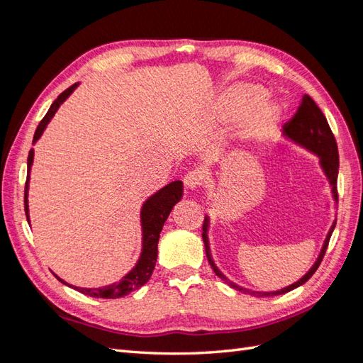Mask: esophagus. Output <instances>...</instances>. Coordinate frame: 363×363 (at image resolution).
<instances>
[{"label": "esophagus", "mask_w": 363, "mask_h": 363, "mask_svg": "<svg viewBox=\"0 0 363 363\" xmlns=\"http://www.w3.org/2000/svg\"><path fill=\"white\" fill-rule=\"evenodd\" d=\"M183 182H184L186 189H189V191H196V189H199L200 186H201L203 177H201V174H200V172L191 171V172H188V174L184 175Z\"/></svg>", "instance_id": "esophagus-1"}]
</instances>
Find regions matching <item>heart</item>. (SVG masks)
I'll use <instances>...</instances> for the list:
<instances>
[{
	"instance_id": "heart-1",
	"label": "heart",
	"mask_w": 363,
	"mask_h": 363,
	"mask_svg": "<svg viewBox=\"0 0 363 363\" xmlns=\"http://www.w3.org/2000/svg\"><path fill=\"white\" fill-rule=\"evenodd\" d=\"M262 91L251 84H238L230 87L219 98L213 112L218 125H230L242 118L239 128V139L244 142L257 140L268 135L277 123L279 108L272 103L259 101Z\"/></svg>"
}]
</instances>
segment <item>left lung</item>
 Segmentation results:
<instances>
[{
  "label": "left lung",
  "instance_id": "1",
  "mask_svg": "<svg viewBox=\"0 0 363 363\" xmlns=\"http://www.w3.org/2000/svg\"><path fill=\"white\" fill-rule=\"evenodd\" d=\"M283 135L286 136L288 139L294 140L295 144H298L304 148H307L309 151H312L313 155H316L320 157V163L323 167V171L325 174V177L330 182L332 186V194L333 199L337 203V169H339V156H337V145H336V139L332 133L330 125H328L327 119L324 116V113L321 112V108L316 106V103L312 100L309 95H303L300 107L296 108L295 115L292 116V119H289L286 124L283 125ZM336 223H333L330 232L327 233V238L324 240V245L321 248L320 256H318L316 262L313 263V267L307 271L303 279H300L298 281H295L292 284H289L288 288H283L280 291H274V292H259V291H251L242 286H238L236 283L230 281L224 277V274L219 271L215 265V262L212 259L211 255V247H208V238H207V228H208V218H204V224H203V240H204V248H206V256L208 263H211L212 269L215 271L216 276L219 279H223L224 281L228 283V286H232L236 291H240L244 294L252 295V296H274V295H281L286 294L295 288L301 286L307 280H309L315 271L320 267V263L323 262V257L325 255V250L328 247V240L332 238V233L335 230Z\"/></svg>",
  "mask_w": 363,
  "mask_h": 363
}]
</instances>
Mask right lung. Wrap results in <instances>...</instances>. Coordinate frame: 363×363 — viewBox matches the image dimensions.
Masks as SVG:
<instances>
[{
  "label": "right lung",
  "mask_w": 363,
  "mask_h": 363,
  "mask_svg": "<svg viewBox=\"0 0 363 363\" xmlns=\"http://www.w3.org/2000/svg\"><path fill=\"white\" fill-rule=\"evenodd\" d=\"M79 84H72L69 86L67 91H63L57 100H54L51 107L48 108L47 115L43 116V119L39 123L35 136H33V144H36V140L42 136L43 130L48 125L51 118L54 113L57 112V108L60 104L67 100V98L74 92L75 87ZM33 157H35V151L30 150L28 152V159H27V182H26V195H24V207H26V216L27 221H30L28 218V182H30V169L33 164ZM183 196V183L180 180L171 182L169 184L164 186L160 191H157L155 195H151L150 199L144 203L140 208V224H142V252L138 263L135 268L131 269L128 274L123 277L121 281H116L113 284H108V286L103 288H77L79 292L94 296V298H121V296L128 295L131 291H136L140 286L150 280L152 271H155L156 267V260H157V244H159V238L162 227L167 221V218L169 216L172 207L177 204ZM56 276V274H54ZM57 277V276H56ZM62 283L68 284L67 281H63L60 277H57ZM71 286V284H68Z\"/></svg>",
  "instance_id": "add662e5"
}]
</instances>
